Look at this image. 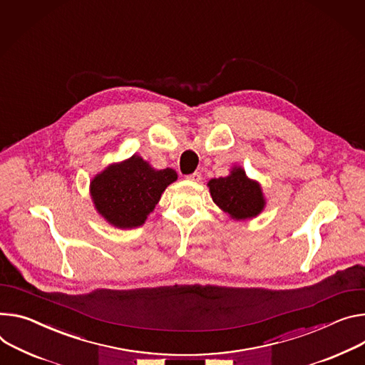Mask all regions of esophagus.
Returning a JSON list of instances; mask_svg holds the SVG:
<instances>
[{
    "mask_svg": "<svg viewBox=\"0 0 365 365\" xmlns=\"http://www.w3.org/2000/svg\"><path fill=\"white\" fill-rule=\"evenodd\" d=\"M189 180H192V182H200L201 179H202V175H201V172H195V173H192V175H189V176H186Z\"/></svg>",
    "mask_w": 365,
    "mask_h": 365,
    "instance_id": "esophagus-1",
    "label": "esophagus"
}]
</instances>
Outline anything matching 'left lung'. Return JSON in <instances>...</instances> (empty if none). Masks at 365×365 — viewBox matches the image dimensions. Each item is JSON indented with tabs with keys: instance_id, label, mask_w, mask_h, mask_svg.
I'll return each instance as SVG.
<instances>
[{
	"instance_id": "left-lung-1",
	"label": "left lung",
	"mask_w": 365,
	"mask_h": 365,
	"mask_svg": "<svg viewBox=\"0 0 365 365\" xmlns=\"http://www.w3.org/2000/svg\"><path fill=\"white\" fill-rule=\"evenodd\" d=\"M212 201L236 220L256 217L263 205L260 186L247 179L243 169H233L230 176L212 179L208 183Z\"/></svg>"
}]
</instances>
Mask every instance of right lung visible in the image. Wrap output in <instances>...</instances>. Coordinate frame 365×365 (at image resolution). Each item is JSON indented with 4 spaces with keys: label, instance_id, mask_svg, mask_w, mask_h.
Here are the masks:
<instances>
[{
    "label": "right lung",
    "instance_id": "add662e5",
    "mask_svg": "<svg viewBox=\"0 0 365 365\" xmlns=\"http://www.w3.org/2000/svg\"><path fill=\"white\" fill-rule=\"evenodd\" d=\"M178 179L173 169L154 170L138 155L112 164L91 182V196L97 211L119 228L144 224L160 196Z\"/></svg>",
    "mask_w": 365,
    "mask_h": 365
}]
</instances>
